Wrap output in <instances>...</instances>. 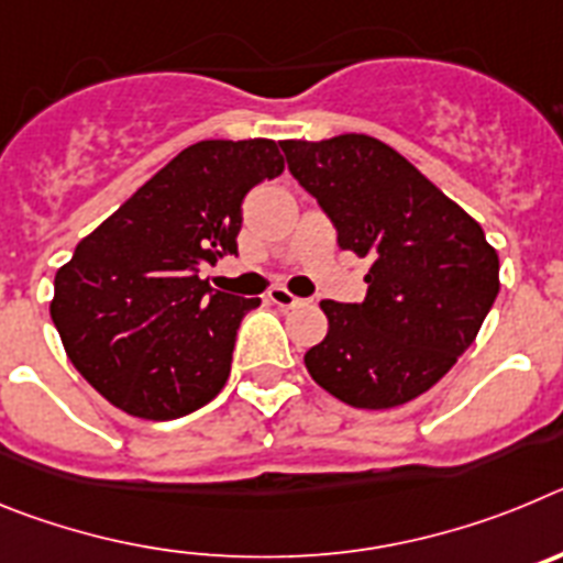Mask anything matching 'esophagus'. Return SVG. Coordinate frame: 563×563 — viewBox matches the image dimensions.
<instances>
[{
    "instance_id": "34e87169",
    "label": "esophagus",
    "mask_w": 563,
    "mask_h": 563,
    "mask_svg": "<svg viewBox=\"0 0 563 563\" xmlns=\"http://www.w3.org/2000/svg\"><path fill=\"white\" fill-rule=\"evenodd\" d=\"M267 298H271V305H276V307H298V305H305V298L292 296V292L285 290V287H273V290L267 292Z\"/></svg>"
}]
</instances>
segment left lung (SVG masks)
<instances>
[{
	"label": "left lung",
	"instance_id": "left-lung-1",
	"mask_svg": "<svg viewBox=\"0 0 563 563\" xmlns=\"http://www.w3.org/2000/svg\"><path fill=\"white\" fill-rule=\"evenodd\" d=\"M282 152L341 251L369 258L361 305L321 301L330 330L307 372L355 409L415 400L474 343L499 292V256L479 222L377 137L282 141Z\"/></svg>",
	"mask_w": 563,
	"mask_h": 563
}]
</instances>
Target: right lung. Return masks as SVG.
I'll list each match as a JSON object with an SVG mask.
<instances>
[{"instance_id":"1","label":"right lung","mask_w":563,"mask_h":563,"mask_svg":"<svg viewBox=\"0 0 563 563\" xmlns=\"http://www.w3.org/2000/svg\"><path fill=\"white\" fill-rule=\"evenodd\" d=\"M282 172L265 137L194 143L78 242L49 316L73 366L112 406L177 420L220 395L239 324L262 298L211 290L200 271L236 253L242 202Z\"/></svg>"}]
</instances>
